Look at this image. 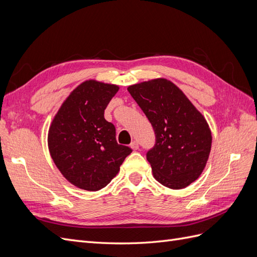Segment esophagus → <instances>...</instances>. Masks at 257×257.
Listing matches in <instances>:
<instances>
[{
	"instance_id": "obj_1",
	"label": "esophagus",
	"mask_w": 257,
	"mask_h": 257,
	"mask_svg": "<svg viewBox=\"0 0 257 257\" xmlns=\"http://www.w3.org/2000/svg\"><path fill=\"white\" fill-rule=\"evenodd\" d=\"M130 147L132 148V149H133V150L135 151V150H137L138 148H139V144H138V142L134 141V142H132V144L130 145Z\"/></svg>"
}]
</instances>
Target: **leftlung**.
Listing matches in <instances>:
<instances>
[{
	"label": "left lung",
	"mask_w": 257,
	"mask_h": 257,
	"mask_svg": "<svg viewBox=\"0 0 257 257\" xmlns=\"http://www.w3.org/2000/svg\"><path fill=\"white\" fill-rule=\"evenodd\" d=\"M127 91L150 121L155 145L147 153L153 177L173 190L184 189L203 173L212 136L205 116L165 78L130 85Z\"/></svg>",
	"instance_id": "8db88e82"
}]
</instances>
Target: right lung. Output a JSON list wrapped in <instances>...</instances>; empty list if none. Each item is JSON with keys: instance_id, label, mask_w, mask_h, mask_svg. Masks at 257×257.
I'll return each instance as SVG.
<instances>
[{"instance_id": "1", "label": "right lung", "mask_w": 257, "mask_h": 257, "mask_svg": "<svg viewBox=\"0 0 257 257\" xmlns=\"http://www.w3.org/2000/svg\"><path fill=\"white\" fill-rule=\"evenodd\" d=\"M118 90L115 84L85 80L68 95L51 122V158L66 180L81 190L105 188L132 152L118 145L114 125L104 118Z\"/></svg>"}]
</instances>
